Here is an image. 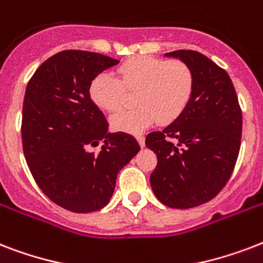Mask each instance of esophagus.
Returning <instances> with one entry per match:
<instances>
[{
    "label": "esophagus",
    "mask_w": 263,
    "mask_h": 263,
    "mask_svg": "<svg viewBox=\"0 0 263 263\" xmlns=\"http://www.w3.org/2000/svg\"><path fill=\"white\" fill-rule=\"evenodd\" d=\"M136 140H138V142H139V144H140V147H144V136L143 135H136Z\"/></svg>",
    "instance_id": "obj_1"
}]
</instances>
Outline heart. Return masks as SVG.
<instances>
[{
	"label": "heart",
	"mask_w": 263,
	"mask_h": 263,
	"mask_svg": "<svg viewBox=\"0 0 263 263\" xmlns=\"http://www.w3.org/2000/svg\"><path fill=\"white\" fill-rule=\"evenodd\" d=\"M110 73L95 76L88 88L91 101L101 110L117 111L123 106L125 90L136 91L135 109L111 117L116 131L140 132L158 120L173 123L185 110L192 98L195 78L191 67L179 59L164 60L153 55H136Z\"/></svg>",
	"instance_id": "b5f03b06"
}]
</instances>
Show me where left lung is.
Here are the masks:
<instances>
[{
    "label": "left lung",
    "instance_id": "left-lung-1",
    "mask_svg": "<svg viewBox=\"0 0 263 263\" xmlns=\"http://www.w3.org/2000/svg\"><path fill=\"white\" fill-rule=\"evenodd\" d=\"M191 67L192 98L171 125L148 134L146 146L157 154L150 175L153 192L173 209L195 208L225 187L241 142V109L225 69L195 50L166 53Z\"/></svg>",
    "mask_w": 263,
    "mask_h": 263
}]
</instances>
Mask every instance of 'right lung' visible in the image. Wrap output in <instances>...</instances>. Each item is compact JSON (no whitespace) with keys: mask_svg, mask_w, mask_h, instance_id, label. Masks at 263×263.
I'll list each match as a JSON object with an SVG mask.
<instances>
[{"mask_svg":"<svg viewBox=\"0 0 263 263\" xmlns=\"http://www.w3.org/2000/svg\"><path fill=\"white\" fill-rule=\"evenodd\" d=\"M119 63L107 55L64 50L35 71L23 102V153L35 183L55 204L73 213L105 208L117 175L140 150L125 132H107L91 101L95 76ZM99 141V152H91Z\"/></svg>","mask_w":263,"mask_h":263,"instance_id":"right-lung-1","label":"right lung"}]
</instances>
